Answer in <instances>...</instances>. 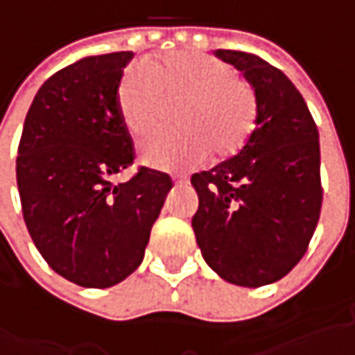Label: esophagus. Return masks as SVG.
Returning a JSON list of instances; mask_svg holds the SVG:
<instances>
[{
	"instance_id": "esophagus-1",
	"label": "esophagus",
	"mask_w": 355,
	"mask_h": 355,
	"mask_svg": "<svg viewBox=\"0 0 355 355\" xmlns=\"http://www.w3.org/2000/svg\"><path fill=\"white\" fill-rule=\"evenodd\" d=\"M173 184H175V185H185V184H187V178H184V175H178V178H173Z\"/></svg>"
}]
</instances>
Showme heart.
I'll return each instance as SVG.
<instances>
[{"instance_id":"heart-1","label":"heart","mask_w":355,"mask_h":355,"mask_svg":"<svg viewBox=\"0 0 355 355\" xmlns=\"http://www.w3.org/2000/svg\"><path fill=\"white\" fill-rule=\"evenodd\" d=\"M116 103L126 130L138 138L159 124L166 103H184L175 114L182 130L154 134L140 146L142 164L154 170L191 168L211 152L217 159L237 156L259 116L254 89L229 62L187 49L128 67Z\"/></svg>"}]
</instances>
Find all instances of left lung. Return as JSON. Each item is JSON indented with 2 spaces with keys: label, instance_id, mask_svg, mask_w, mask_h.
Here are the masks:
<instances>
[{
  "label": "left lung",
  "instance_id": "obj_1",
  "mask_svg": "<svg viewBox=\"0 0 355 355\" xmlns=\"http://www.w3.org/2000/svg\"><path fill=\"white\" fill-rule=\"evenodd\" d=\"M257 94L254 132L237 156L191 175V227L205 263L227 282L257 288L304 257L322 207L318 128L291 78L261 57L217 49Z\"/></svg>",
  "mask_w": 355,
  "mask_h": 355
}]
</instances>
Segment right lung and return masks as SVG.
I'll return each instance as SVG.
<instances>
[{"instance_id": "obj_1", "label": "right lung", "mask_w": 355, "mask_h": 355, "mask_svg": "<svg viewBox=\"0 0 355 355\" xmlns=\"http://www.w3.org/2000/svg\"><path fill=\"white\" fill-rule=\"evenodd\" d=\"M132 51L85 57L37 90L17 150V187L27 231L47 265L85 288H108L144 259L171 189L168 173L140 168L116 92Z\"/></svg>"}]
</instances>
